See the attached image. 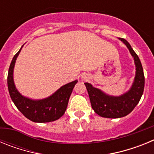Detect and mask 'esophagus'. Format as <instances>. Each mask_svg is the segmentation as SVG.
I'll return each mask as SVG.
<instances>
[{
    "mask_svg": "<svg viewBox=\"0 0 154 154\" xmlns=\"http://www.w3.org/2000/svg\"><path fill=\"white\" fill-rule=\"evenodd\" d=\"M82 80H86V79H88V77H87L86 75H84V76H82Z\"/></svg>",
    "mask_w": 154,
    "mask_h": 154,
    "instance_id": "esophagus-1",
    "label": "esophagus"
}]
</instances>
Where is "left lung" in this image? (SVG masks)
<instances>
[{
	"label": "left lung",
	"instance_id": "1",
	"mask_svg": "<svg viewBox=\"0 0 154 154\" xmlns=\"http://www.w3.org/2000/svg\"><path fill=\"white\" fill-rule=\"evenodd\" d=\"M119 39L126 45L135 63V78L130 89L123 95L114 96L108 95L99 89L95 88L89 82L85 83L89 93L91 106L95 112L102 117L110 119L123 117L133 111L140 102L143 93L145 82L142 64L138 55L133 51L127 41L120 38Z\"/></svg>",
	"mask_w": 154,
	"mask_h": 154
}]
</instances>
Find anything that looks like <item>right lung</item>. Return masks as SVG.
<instances>
[{
    "label": "right lung",
    "instance_id": "add662e5",
    "mask_svg": "<svg viewBox=\"0 0 154 154\" xmlns=\"http://www.w3.org/2000/svg\"><path fill=\"white\" fill-rule=\"evenodd\" d=\"M21 49L14 56L8 75V86L12 101L18 110L28 119L35 123H48L58 119L65 113L69 98L78 80L62 85L51 96L42 99H31L22 96L14 82V68Z\"/></svg>",
    "mask_w": 154,
    "mask_h": 154
}]
</instances>
